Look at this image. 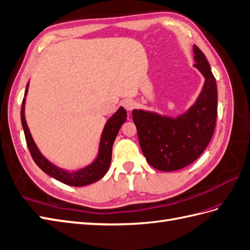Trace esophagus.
<instances>
[{
  "mask_svg": "<svg viewBox=\"0 0 250 250\" xmlns=\"http://www.w3.org/2000/svg\"><path fill=\"white\" fill-rule=\"evenodd\" d=\"M135 105H136V103L132 100H124L123 101V106L127 111H131L133 107H135Z\"/></svg>",
  "mask_w": 250,
  "mask_h": 250,
  "instance_id": "1",
  "label": "esophagus"
}]
</instances>
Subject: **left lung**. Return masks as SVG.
<instances>
[{"label":"left lung","mask_w":250,"mask_h":250,"mask_svg":"<svg viewBox=\"0 0 250 250\" xmlns=\"http://www.w3.org/2000/svg\"><path fill=\"white\" fill-rule=\"evenodd\" d=\"M194 66L205 77L196 102L178 117L133 109L132 120L144 157L163 172L177 171L203 154L213 136L217 115V89L205 54L194 45Z\"/></svg>","instance_id":"8db88e82"}]
</instances>
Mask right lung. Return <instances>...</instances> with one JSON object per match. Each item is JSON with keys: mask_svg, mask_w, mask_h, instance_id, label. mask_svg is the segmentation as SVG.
I'll return each mask as SVG.
<instances>
[{"mask_svg": "<svg viewBox=\"0 0 250 250\" xmlns=\"http://www.w3.org/2000/svg\"><path fill=\"white\" fill-rule=\"evenodd\" d=\"M27 89L28 83L26 86L24 96H26L27 94ZM24 110H25V97L23 99L21 108V122L24 135H25L27 147L30 151V155H32L35 163L37 164L45 174L50 175L51 177L55 178L56 180L62 181L64 185L73 187L87 186L90 184H93V182L104 177L111 162L113 142L115 138H117L121 126L125 123L127 118V112L123 107H120L117 112L112 114V117L106 122L100 140L99 153H97V156L93 160V162L90 163L87 167L78 168L76 171L72 172L55 166L54 163L48 161L46 158L41 154V151L37 147V145L35 144L32 135H30V131L26 124L25 112H24Z\"/></svg>", "mask_w": 250, "mask_h": 250, "instance_id": "1", "label": "right lung"}]
</instances>
